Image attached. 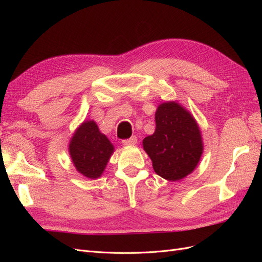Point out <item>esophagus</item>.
<instances>
[{
	"mask_svg": "<svg viewBox=\"0 0 262 262\" xmlns=\"http://www.w3.org/2000/svg\"><path fill=\"white\" fill-rule=\"evenodd\" d=\"M137 143H138L137 137H131L130 139H126V140H123V141H122V144H123V145H126V146H129V145H136Z\"/></svg>",
	"mask_w": 262,
	"mask_h": 262,
	"instance_id": "34e87169",
	"label": "esophagus"
}]
</instances>
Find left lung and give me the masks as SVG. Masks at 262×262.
I'll list each match as a JSON object with an SVG mask.
<instances>
[{
    "label": "left lung",
    "mask_w": 262,
    "mask_h": 262,
    "mask_svg": "<svg viewBox=\"0 0 262 262\" xmlns=\"http://www.w3.org/2000/svg\"><path fill=\"white\" fill-rule=\"evenodd\" d=\"M156 129L143 140V148L158 176L177 181L191 173L203 153L195 119L176 101H166L155 113Z\"/></svg>",
    "instance_id": "8db88e82"
}]
</instances>
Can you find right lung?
<instances>
[{
    "label": "right lung",
    "instance_id": "add662e5",
    "mask_svg": "<svg viewBox=\"0 0 262 262\" xmlns=\"http://www.w3.org/2000/svg\"><path fill=\"white\" fill-rule=\"evenodd\" d=\"M114 149L112 142L99 131L94 120L84 121L78 126L69 144L76 170L91 179L101 176Z\"/></svg>",
    "mask_w": 262,
    "mask_h": 262
}]
</instances>
